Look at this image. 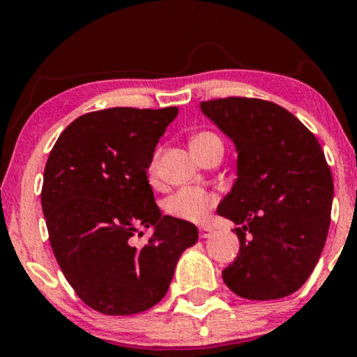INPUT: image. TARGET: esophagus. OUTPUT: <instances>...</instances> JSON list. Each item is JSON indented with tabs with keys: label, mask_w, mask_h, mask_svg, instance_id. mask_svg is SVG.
<instances>
[{
	"label": "esophagus",
	"mask_w": 357,
	"mask_h": 357,
	"mask_svg": "<svg viewBox=\"0 0 357 357\" xmlns=\"http://www.w3.org/2000/svg\"><path fill=\"white\" fill-rule=\"evenodd\" d=\"M211 233H213L211 228H208V227H202V228H199V238H210Z\"/></svg>",
	"instance_id": "34e87169"
}]
</instances>
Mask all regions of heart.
Wrapping results in <instances>:
<instances>
[{"mask_svg": "<svg viewBox=\"0 0 357 357\" xmlns=\"http://www.w3.org/2000/svg\"><path fill=\"white\" fill-rule=\"evenodd\" d=\"M215 141H220L216 134L210 132V130H202V132L192 134L190 146L192 153H196V151ZM149 176L151 178L155 176V158L149 165ZM216 203H218V195L215 191L204 190L199 186H184L166 199V211L174 218L199 223L206 218L208 213L216 206Z\"/></svg>", "mask_w": 357, "mask_h": 357, "instance_id": "b5f03b06", "label": "heart"}]
</instances>
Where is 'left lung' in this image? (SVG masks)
<instances>
[{
    "mask_svg": "<svg viewBox=\"0 0 357 357\" xmlns=\"http://www.w3.org/2000/svg\"><path fill=\"white\" fill-rule=\"evenodd\" d=\"M202 110L238 153V178L218 206L240 225L225 284L248 301L290 296L312 273L329 231L334 184L322 147L273 102L227 97L202 102Z\"/></svg>",
    "mask_w": 357,
    "mask_h": 357,
    "instance_id": "8db88e82",
    "label": "left lung"
}]
</instances>
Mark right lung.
I'll return each instance as SVG.
<instances>
[{
    "label": "right lung",
    "instance_id": "add662e5",
    "mask_svg": "<svg viewBox=\"0 0 357 357\" xmlns=\"http://www.w3.org/2000/svg\"><path fill=\"white\" fill-rule=\"evenodd\" d=\"M178 107H114L80 116L56 139L43 173L48 238L68 284L90 309L144 312L166 296L176 264L198 240L161 215L147 181L159 137ZM155 228L144 248L133 236Z\"/></svg>",
    "mask_w": 357,
    "mask_h": 357
}]
</instances>
